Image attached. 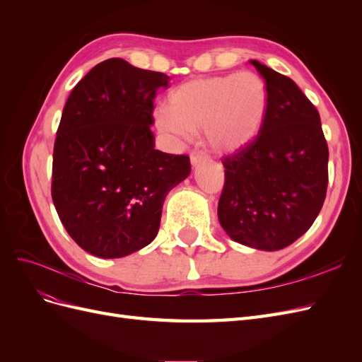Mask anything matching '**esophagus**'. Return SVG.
Returning <instances> with one entry per match:
<instances>
[{
  "instance_id": "obj_1",
  "label": "esophagus",
  "mask_w": 362,
  "mask_h": 362,
  "mask_svg": "<svg viewBox=\"0 0 362 362\" xmlns=\"http://www.w3.org/2000/svg\"><path fill=\"white\" fill-rule=\"evenodd\" d=\"M208 160H210V157H208L202 151H193L190 154V163L193 164V166H198L199 163H204Z\"/></svg>"
}]
</instances>
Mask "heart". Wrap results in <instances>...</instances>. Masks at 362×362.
<instances>
[{
    "instance_id": "obj_1",
    "label": "heart",
    "mask_w": 362,
    "mask_h": 362,
    "mask_svg": "<svg viewBox=\"0 0 362 362\" xmlns=\"http://www.w3.org/2000/svg\"><path fill=\"white\" fill-rule=\"evenodd\" d=\"M170 108L156 112L157 128L173 140H189L204 128L206 144L235 152L252 144L267 115L266 84L254 72H240L181 84L169 98Z\"/></svg>"
}]
</instances>
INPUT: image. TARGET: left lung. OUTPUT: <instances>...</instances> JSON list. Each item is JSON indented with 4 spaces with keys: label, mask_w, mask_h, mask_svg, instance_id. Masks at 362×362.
Masks as SVG:
<instances>
[{
    "label": "left lung",
    "mask_w": 362,
    "mask_h": 362,
    "mask_svg": "<svg viewBox=\"0 0 362 362\" xmlns=\"http://www.w3.org/2000/svg\"><path fill=\"white\" fill-rule=\"evenodd\" d=\"M264 78L267 115L257 139L222 158L225 185L217 216L234 242L279 250L319 216L329 151L320 115L288 76L250 60Z\"/></svg>",
    "instance_id": "1"
}]
</instances>
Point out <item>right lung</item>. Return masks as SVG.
Wrapping results in <instances>:
<instances>
[{
    "label": "right lung",
    "instance_id": "1",
    "mask_svg": "<svg viewBox=\"0 0 362 362\" xmlns=\"http://www.w3.org/2000/svg\"><path fill=\"white\" fill-rule=\"evenodd\" d=\"M169 76L108 59L76 84L57 129L51 194L74 242L120 258L157 237L168 193L189 177L187 156L156 149L154 98Z\"/></svg>",
    "mask_w": 362,
    "mask_h": 362
}]
</instances>
